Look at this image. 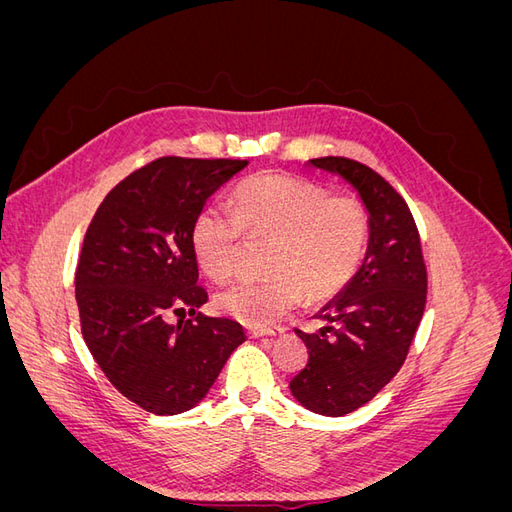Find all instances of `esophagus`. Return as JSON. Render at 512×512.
Returning a JSON list of instances; mask_svg holds the SVG:
<instances>
[{
    "instance_id": "obj_1",
    "label": "esophagus",
    "mask_w": 512,
    "mask_h": 512,
    "mask_svg": "<svg viewBox=\"0 0 512 512\" xmlns=\"http://www.w3.org/2000/svg\"><path fill=\"white\" fill-rule=\"evenodd\" d=\"M284 329H250L247 331V335H250L252 339H258V337H277L282 335Z\"/></svg>"
}]
</instances>
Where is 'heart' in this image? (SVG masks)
Returning a JSON list of instances; mask_svg holds the SVG:
<instances>
[{
	"label": "heart",
	"mask_w": 512,
	"mask_h": 512,
	"mask_svg": "<svg viewBox=\"0 0 512 512\" xmlns=\"http://www.w3.org/2000/svg\"><path fill=\"white\" fill-rule=\"evenodd\" d=\"M232 215L209 207L192 226V250L211 282L237 271L243 235L271 239L269 280L224 290L215 307L245 327L262 329L286 316L307 294L331 299L361 265L367 243V211L352 196H327L322 188L284 175L243 181L230 198Z\"/></svg>",
	"instance_id": "obj_1"
}]
</instances>
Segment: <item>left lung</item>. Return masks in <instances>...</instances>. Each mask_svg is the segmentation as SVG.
<instances>
[{
    "label": "left lung",
    "mask_w": 512,
    "mask_h": 512,
    "mask_svg": "<svg viewBox=\"0 0 512 512\" xmlns=\"http://www.w3.org/2000/svg\"><path fill=\"white\" fill-rule=\"evenodd\" d=\"M305 166L342 179L367 211L361 267L318 309L324 327L297 331L309 361L290 382L305 410L346 416L374 399L404 365L425 312L427 271L412 213L378 173L346 158Z\"/></svg>",
    "instance_id": "1"
}]
</instances>
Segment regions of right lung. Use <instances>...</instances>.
<instances>
[{
    "label": "right lung",
    "instance_id": "obj_1",
    "mask_svg": "<svg viewBox=\"0 0 512 512\" xmlns=\"http://www.w3.org/2000/svg\"><path fill=\"white\" fill-rule=\"evenodd\" d=\"M247 164L160 158L117 183L87 228L74 280L85 344L108 382L151 414L198 406L247 339L241 324L196 312L207 292L192 250L198 213ZM185 308L192 321L165 320Z\"/></svg>",
    "mask_w": 512,
    "mask_h": 512
}]
</instances>
